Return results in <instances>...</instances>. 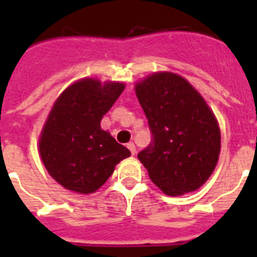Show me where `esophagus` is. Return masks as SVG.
I'll list each match as a JSON object with an SVG mask.
<instances>
[{"label":"esophagus","mask_w":257,"mask_h":257,"mask_svg":"<svg viewBox=\"0 0 257 257\" xmlns=\"http://www.w3.org/2000/svg\"><path fill=\"white\" fill-rule=\"evenodd\" d=\"M126 148L131 151V153H132V155H135V153H136V147H135V144H133V143H128V144H126Z\"/></svg>","instance_id":"34e87169"}]
</instances>
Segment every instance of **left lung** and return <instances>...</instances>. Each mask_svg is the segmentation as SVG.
Segmentation results:
<instances>
[{"mask_svg":"<svg viewBox=\"0 0 257 257\" xmlns=\"http://www.w3.org/2000/svg\"><path fill=\"white\" fill-rule=\"evenodd\" d=\"M152 141L137 157L169 196L200 188L215 169L220 129L207 102L185 78L160 72L136 85Z\"/></svg>","mask_w":257,"mask_h":257,"instance_id":"1","label":"left lung"}]
</instances>
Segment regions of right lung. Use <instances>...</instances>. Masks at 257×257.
<instances>
[{"mask_svg":"<svg viewBox=\"0 0 257 257\" xmlns=\"http://www.w3.org/2000/svg\"><path fill=\"white\" fill-rule=\"evenodd\" d=\"M121 82L84 78L54 102L40 137V155L49 175L77 193H93L131 156L100 126L101 118L124 90Z\"/></svg>","mask_w":257,"mask_h":257,"instance_id":"add662e5","label":"right lung"}]
</instances>
